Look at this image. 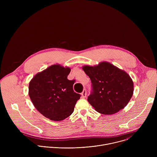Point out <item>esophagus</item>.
Here are the masks:
<instances>
[{
  "label": "esophagus",
  "mask_w": 157,
  "mask_h": 157,
  "mask_svg": "<svg viewBox=\"0 0 157 157\" xmlns=\"http://www.w3.org/2000/svg\"><path fill=\"white\" fill-rule=\"evenodd\" d=\"M81 95H82V97L83 98H85L86 97L87 91H86V89H83V91H82V93H81Z\"/></svg>",
  "instance_id": "1"
}]
</instances>
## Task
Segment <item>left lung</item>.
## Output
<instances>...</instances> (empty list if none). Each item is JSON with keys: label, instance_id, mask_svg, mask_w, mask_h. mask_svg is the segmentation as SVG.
Segmentation results:
<instances>
[{"label": "left lung", "instance_id": "left-lung-1", "mask_svg": "<svg viewBox=\"0 0 157 157\" xmlns=\"http://www.w3.org/2000/svg\"><path fill=\"white\" fill-rule=\"evenodd\" d=\"M82 70L92 83L87 101L97 112L110 115L127 105L133 93V83L125 71L106 61L84 66Z\"/></svg>", "mask_w": 157, "mask_h": 157}]
</instances>
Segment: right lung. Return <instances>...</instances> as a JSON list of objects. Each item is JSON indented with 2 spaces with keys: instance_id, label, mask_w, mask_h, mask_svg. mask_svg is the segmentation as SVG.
<instances>
[{
  "instance_id": "obj_1",
  "label": "right lung",
  "mask_w": 157,
  "mask_h": 157,
  "mask_svg": "<svg viewBox=\"0 0 157 157\" xmlns=\"http://www.w3.org/2000/svg\"><path fill=\"white\" fill-rule=\"evenodd\" d=\"M68 67L53 64L37 73L30 81L29 94L35 107L43 116L54 121L69 117L81 95L73 90L75 80L67 78Z\"/></svg>"
}]
</instances>
